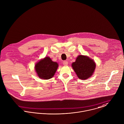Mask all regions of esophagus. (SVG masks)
Masks as SVG:
<instances>
[{
	"mask_svg": "<svg viewBox=\"0 0 124 124\" xmlns=\"http://www.w3.org/2000/svg\"><path fill=\"white\" fill-rule=\"evenodd\" d=\"M63 64L64 66H67L68 65V62L67 61H64L63 62Z\"/></svg>",
	"mask_w": 124,
	"mask_h": 124,
	"instance_id": "obj_1",
	"label": "esophagus"
}]
</instances>
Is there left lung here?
I'll use <instances>...</instances> for the list:
<instances>
[{"instance_id": "obj_1", "label": "left lung", "mask_w": 124, "mask_h": 124, "mask_svg": "<svg viewBox=\"0 0 124 124\" xmlns=\"http://www.w3.org/2000/svg\"><path fill=\"white\" fill-rule=\"evenodd\" d=\"M72 67L78 78L85 80L92 76L96 65L94 60L86 55H78Z\"/></svg>"}]
</instances>
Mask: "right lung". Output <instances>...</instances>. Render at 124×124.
<instances>
[{
  "instance_id": "1",
  "label": "right lung",
  "mask_w": 124,
  "mask_h": 124,
  "mask_svg": "<svg viewBox=\"0 0 124 124\" xmlns=\"http://www.w3.org/2000/svg\"><path fill=\"white\" fill-rule=\"evenodd\" d=\"M58 64L53 61L48 56L45 57L36 63L35 66L38 76L43 79L51 78L58 68Z\"/></svg>"
}]
</instances>
